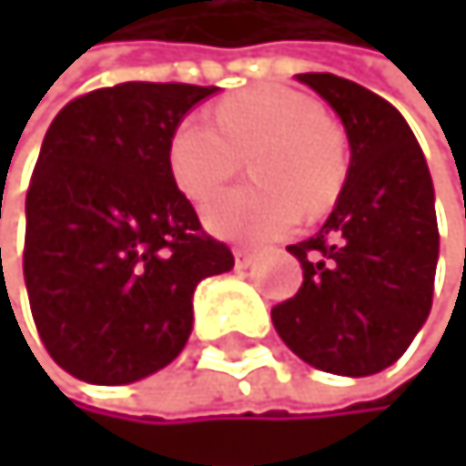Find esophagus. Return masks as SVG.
Masks as SVG:
<instances>
[{"instance_id": "esophagus-1", "label": "esophagus", "mask_w": 466, "mask_h": 466, "mask_svg": "<svg viewBox=\"0 0 466 466\" xmlns=\"http://www.w3.org/2000/svg\"><path fill=\"white\" fill-rule=\"evenodd\" d=\"M254 259H257L254 251H248V248H235V265H238V268H248V265H254Z\"/></svg>"}]
</instances>
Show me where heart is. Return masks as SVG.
I'll return each instance as SVG.
<instances>
[{"instance_id": "obj_1", "label": "heart", "mask_w": 466, "mask_h": 466, "mask_svg": "<svg viewBox=\"0 0 466 466\" xmlns=\"http://www.w3.org/2000/svg\"><path fill=\"white\" fill-rule=\"evenodd\" d=\"M251 156L254 184L226 189L207 204V226L231 240H274L304 212L327 209L347 176L344 142L324 108L288 86H257L215 106V119L192 111L167 142L176 184L204 201Z\"/></svg>"}]
</instances>
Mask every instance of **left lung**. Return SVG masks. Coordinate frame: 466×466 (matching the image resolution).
<instances>
[{
    "instance_id": "1",
    "label": "left lung",
    "mask_w": 466,
    "mask_h": 466,
    "mask_svg": "<svg viewBox=\"0 0 466 466\" xmlns=\"http://www.w3.org/2000/svg\"><path fill=\"white\" fill-rule=\"evenodd\" d=\"M296 77L341 116L352 156L327 223L288 246L304 279L271 319L304 363L366 378L391 366L431 313L439 259L433 181L391 103L329 72Z\"/></svg>"
}]
</instances>
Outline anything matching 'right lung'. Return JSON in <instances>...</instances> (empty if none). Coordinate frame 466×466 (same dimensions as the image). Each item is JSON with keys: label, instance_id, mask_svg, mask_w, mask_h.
<instances>
[{"label": "right lung", "instance_id": "add662e5", "mask_svg": "<svg viewBox=\"0 0 466 466\" xmlns=\"http://www.w3.org/2000/svg\"><path fill=\"white\" fill-rule=\"evenodd\" d=\"M218 86L116 83L52 119L27 189L25 282L46 352L77 380L122 386L165 369L192 293L235 265L167 165L178 119Z\"/></svg>", "mask_w": 466, "mask_h": 466}]
</instances>
